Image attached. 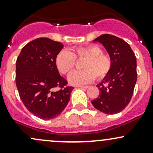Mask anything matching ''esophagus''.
Listing matches in <instances>:
<instances>
[{
	"label": "esophagus",
	"mask_w": 153,
	"mask_h": 153,
	"mask_svg": "<svg viewBox=\"0 0 153 153\" xmlns=\"http://www.w3.org/2000/svg\"><path fill=\"white\" fill-rule=\"evenodd\" d=\"M79 87L81 88H85V89H88V88H89V86H83V85H80V86H79Z\"/></svg>",
	"instance_id": "esophagus-1"
}]
</instances>
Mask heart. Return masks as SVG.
I'll return each instance as SVG.
<instances>
[{
  "label": "heart",
  "instance_id": "b5f03b06",
  "mask_svg": "<svg viewBox=\"0 0 153 153\" xmlns=\"http://www.w3.org/2000/svg\"><path fill=\"white\" fill-rule=\"evenodd\" d=\"M76 58H85L82 68L83 70L73 71L68 74V81L72 85H83L94 80H101L108 76L112 67V60L109 55L103 53L99 46L90 44L76 47L74 52L61 50L56 56L55 64L59 72L68 73L74 67Z\"/></svg>",
  "mask_w": 153,
  "mask_h": 153
}]
</instances>
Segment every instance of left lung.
Returning <instances> with one entry per match:
<instances>
[{
  "mask_svg": "<svg viewBox=\"0 0 153 153\" xmlns=\"http://www.w3.org/2000/svg\"><path fill=\"white\" fill-rule=\"evenodd\" d=\"M93 42L103 44L111 57L112 67L97 85L100 94L91 103L101 112L117 114L128 106L134 93L137 79L135 54L127 42L115 36L103 34Z\"/></svg>",
  "mask_w": 153,
  "mask_h": 153,
  "instance_id": "1",
  "label": "left lung"
}]
</instances>
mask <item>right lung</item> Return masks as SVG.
Returning a JSON list of instances; mask_svg holds the SVG:
<instances>
[{
	"label": "right lung",
	"instance_id": "obj_1",
	"mask_svg": "<svg viewBox=\"0 0 153 153\" xmlns=\"http://www.w3.org/2000/svg\"><path fill=\"white\" fill-rule=\"evenodd\" d=\"M63 44L38 38L22 49L16 62V85L29 111L43 120L61 114L70 100L73 87L59 74L55 64ZM60 89L56 90V88Z\"/></svg>",
	"mask_w": 153,
	"mask_h": 153
}]
</instances>
